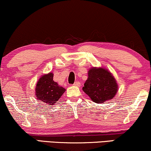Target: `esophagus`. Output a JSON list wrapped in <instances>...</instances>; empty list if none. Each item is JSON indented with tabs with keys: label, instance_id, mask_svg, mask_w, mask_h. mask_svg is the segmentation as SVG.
Listing matches in <instances>:
<instances>
[{
	"label": "esophagus",
	"instance_id": "esophagus-1",
	"mask_svg": "<svg viewBox=\"0 0 151 151\" xmlns=\"http://www.w3.org/2000/svg\"><path fill=\"white\" fill-rule=\"evenodd\" d=\"M73 85L74 86H77V87H79L80 86H81V83H80V82H79V81H76L75 83H74Z\"/></svg>",
	"mask_w": 151,
	"mask_h": 151
}]
</instances>
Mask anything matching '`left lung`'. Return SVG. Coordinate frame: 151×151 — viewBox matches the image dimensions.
Listing matches in <instances>:
<instances>
[{
  "mask_svg": "<svg viewBox=\"0 0 151 151\" xmlns=\"http://www.w3.org/2000/svg\"><path fill=\"white\" fill-rule=\"evenodd\" d=\"M82 90L91 100L99 104L113 99L118 91V85L107 69L93 67L88 72V79Z\"/></svg>",
  "mask_w": 151,
  "mask_h": 151,
  "instance_id": "left-lung-1",
  "label": "left lung"
}]
</instances>
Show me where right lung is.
<instances>
[{
    "label": "right lung",
    "instance_id": "add662e5",
    "mask_svg": "<svg viewBox=\"0 0 151 151\" xmlns=\"http://www.w3.org/2000/svg\"><path fill=\"white\" fill-rule=\"evenodd\" d=\"M53 74L49 72L40 77L35 86V95L37 100L49 105L56 104L65 89L53 80Z\"/></svg>",
    "mask_w": 151,
    "mask_h": 151
}]
</instances>
